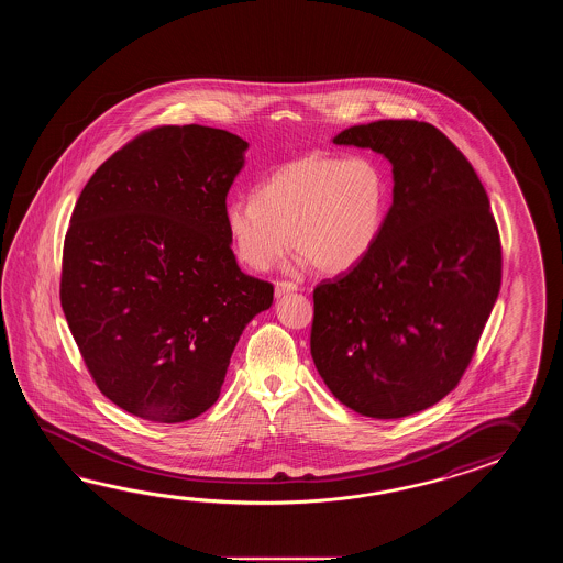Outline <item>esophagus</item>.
Masks as SVG:
<instances>
[{
	"label": "esophagus",
	"mask_w": 563,
	"mask_h": 563,
	"mask_svg": "<svg viewBox=\"0 0 563 563\" xmlns=\"http://www.w3.org/2000/svg\"><path fill=\"white\" fill-rule=\"evenodd\" d=\"M298 284H294V282H286V279H282V282H277L276 284V296L277 298H282V296H286V294H291V291H298Z\"/></svg>",
	"instance_id": "1"
}]
</instances>
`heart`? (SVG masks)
Masks as SVG:
<instances>
[{
    "mask_svg": "<svg viewBox=\"0 0 563 563\" xmlns=\"http://www.w3.org/2000/svg\"><path fill=\"white\" fill-rule=\"evenodd\" d=\"M388 177L368 155L310 153L274 170L255 197H233L225 228L241 264L264 272L296 252L325 274L360 264L383 231Z\"/></svg>",
    "mask_w": 563,
    "mask_h": 563,
    "instance_id": "1",
    "label": "heart"
}]
</instances>
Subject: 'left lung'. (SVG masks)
<instances>
[{
  "instance_id": "left-lung-1",
  "label": "left lung",
  "mask_w": 563,
  "mask_h": 563,
  "mask_svg": "<svg viewBox=\"0 0 563 563\" xmlns=\"http://www.w3.org/2000/svg\"><path fill=\"white\" fill-rule=\"evenodd\" d=\"M335 144L393 163L395 199L372 252L313 289L311 358L330 393L372 419H402L455 390L501 287L489 197L429 122L350 126Z\"/></svg>"
}]
</instances>
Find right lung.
I'll return each mask as SVG.
<instances>
[{"mask_svg": "<svg viewBox=\"0 0 563 563\" xmlns=\"http://www.w3.org/2000/svg\"><path fill=\"white\" fill-rule=\"evenodd\" d=\"M247 143L185 124L144 131L96 168L74 207L60 301L98 390L141 419L213 407L229 358L274 286L241 272L225 207Z\"/></svg>", "mask_w": 563, "mask_h": 563, "instance_id": "add662e5", "label": "right lung"}]
</instances>
